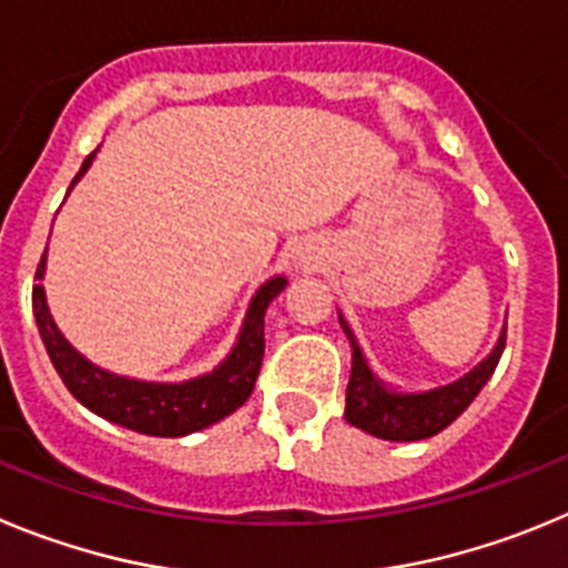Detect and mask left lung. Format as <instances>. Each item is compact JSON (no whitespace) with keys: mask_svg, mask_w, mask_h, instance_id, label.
<instances>
[{"mask_svg":"<svg viewBox=\"0 0 568 568\" xmlns=\"http://www.w3.org/2000/svg\"><path fill=\"white\" fill-rule=\"evenodd\" d=\"M342 328L351 336L345 322H342ZM504 345H507V331L500 334L493 354L453 385H444L430 393H390L373 376L359 345L354 342V367H351V382H347L345 418L359 430L385 438V442H422V438L436 436L473 405V398L493 376L495 365L504 354Z\"/></svg>","mask_w":568,"mask_h":568,"instance_id":"1","label":"left lung"}]
</instances>
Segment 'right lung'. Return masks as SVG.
<instances>
[{
  "label": "right lung",
  "mask_w": 568,
  "mask_h": 568,
  "mask_svg": "<svg viewBox=\"0 0 568 568\" xmlns=\"http://www.w3.org/2000/svg\"><path fill=\"white\" fill-rule=\"evenodd\" d=\"M93 158L95 152L84 158L73 183L84 175ZM42 274L44 257L39 260L36 280H42ZM283 288V277L268 280L252 300L246 325L240 331L232 356L217 371L206 373L201 379L183 382V385L124 379V376H115V373L90 365L84 356L75 354L68 339L59 334L53 320H50L42 283L33 285V314L36 322H39V334H42L44 347H48L50 362H53L61 382L68 385V390L79 398L81 405L135 433L175 438L221 422L252 396L265 354V308Z\"/></svg>",
  "instance_id": "obj_1"
}]
</instances>
